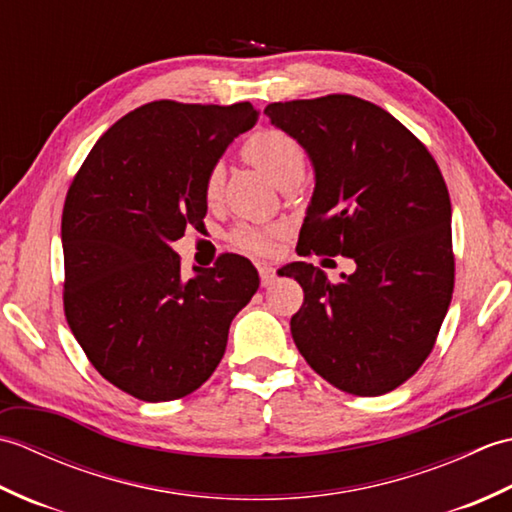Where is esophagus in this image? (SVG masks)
I'll list each match as a JSON object with an SVG mask.
<instances>
[{
	"label": "esophagus",
	"instance_id": "34e87169",
	"mask_svg": "<svg viewBox=\"0 0 512 512\" xmlns=\"http://www.w3.org/2000/svg\"><path fill=\"white\" fill-rule=\"evenodd\" d=\"M275 270L270 266H259V279H262V286L268 288L270 284H275Z\"/></svg>",
	"mask_w": 512,
	"mask_h": 512
}]
</instances>
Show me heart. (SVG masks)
Segmentation results:
<instances>
[{
  "label": "heart",
  "mask_w": 512,
  "mask_h": 512,
  "mask_svg": "<svg viewBox=\"0 0 512 512\" xmlns=\"http://www.w3.org/2000/svg\"><path fill=\"white\" fill-rule=\"evenodd\" d=\"M244 156L250 165H255L259 171H264L266 176L277 184V187L288 178L301 176L303 162H306L301 145L290 134L281 132V129H262V132L250 136L248 143L244 145ZM222 184H224V167L215 165L211 167L209 176H206V182H204L206 200H215L222 191ZM270 237H273V233L255 231V228L244 226L235 233V242L246 250L262 253V250H268Z\"/></svg>",
  "instance_id": "b5f03b06"
}]
</instances>
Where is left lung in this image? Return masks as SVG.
<instances>
[{"label":"left lung","instance_id":"1","mask_svg":"<svg viewBox=\"0 0 512 512\" xmlns=\"http://www.w3.org/2000/svg\"><path fill=\"white\" fill-rule=\"evenodd\" d=\"M264 114L297 140L314 171L301 255H345L356 264L336 284L306 262L281 268L306 295L290 319L292 339L336 389L387 394L418 372L447 317V184L405 125L356 96L273 103Z\"/></svg>","mask_w":512,"mask_h":512}]
</instances>
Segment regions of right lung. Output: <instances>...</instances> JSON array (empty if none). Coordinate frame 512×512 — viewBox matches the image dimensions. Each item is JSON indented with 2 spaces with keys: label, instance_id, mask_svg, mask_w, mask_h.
Wrapping results in <instances>:
<instances>
[{
  "label": "right lung",
  "instance_id": "1",
  "mask_svg": "<svg viewBox=\"0 0 512 512\" xmlns=\"http://www.w3.org/2000/svg\"><path fill=\"white\" fill-rule=\"evenodd\" d=\"M255 121L250 103L138 107L99 138L65 198V317L96 372L138 400L206 383L259 288L242 255L184 279L171 248L202 224L206 176Z\"/></svg>",
  "mask_w": 512,
  "mask_h": 512
}]
</instances>
